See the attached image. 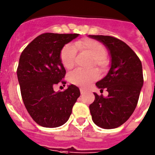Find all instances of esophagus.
I'll return each instance as SVG.
<instances>
[{
	"label": "esophagus",
	"instance_id": "34e87169",
	"mask_svg": "<svg viewBox=\"0 0 155 155\" xmlns=\"http://www.w3.org/2000/svg\"><path fill=\"white\" fill-rule=\"evenodd\" d=\"M80 91H81V94H83L84 93H85V91H85L84 89H83V88H81Z\"/></svg>",
	"mask_w": 155,
	"mask_h": 155
}]
</instances>
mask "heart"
Masks as SVG:
<instances>
[{
  "label": "heart",
  "mask_w": 155,
  "mask_h": 155,
  "mask_svg": "<svg viewBox=\"0 0 155 155\" xmlns=\"http://www.w3.org/2000/svg\"><path fill=\"white\" fill-rule=\"evenodd\" d=\"M74 46L71 44L66 45L61 50L60 54L61 61L67 69H71L74 65L76 50L86 52L93 58L94 65L102 67L104 64V58L106 56V49L101 43L93 39L85 38L75 42ZM98 78V72L95 69L88 71L76 69L68 75V80L73 84L80 87H87L94 81Z\"/></svg>",
  "instance_id": "b5f03b06"
}]
</instances>
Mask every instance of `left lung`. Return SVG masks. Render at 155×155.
Masks as SVG:
<instances>
[{"label":"left lung","mask_w":155,"mask_h":155,"mask_svg":"<svg viewBox=\"0 0 155 155\" xmlns=\"http://www.w3.org/2000/svg\"><path fill=\"white\" fill-rule=\"evenodd\" d=\"M101 42L109 51L110 68L104 78L96 83L97 88L108 92L107 97L94 94L90 104L94 123L104 129L122 125L134 112L144 84L142 64L133 50L117 38L88 35Z\"/></svg>","instance_id":"left-lung-1"}]
</instances>
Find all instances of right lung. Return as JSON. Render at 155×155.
I'll use <instances>...</instances> for the list:
<instances>
[{"mask_svg": "<svg viewBox=\"0 0 155 155\" xmlns=\"http://www.w3.org/2000/svg\"><path fill=\"white\" fill-rule=\"evenodd\" d=\"M78 34L45 33L26 47L20 57L17 70L23 101L31 117L45 127H57L68 120L80 90L74 84L55 92L66 71L61 61L64 46Z\"/></svg>", "mask_w": 155, "mask_h": 155, "instance_id": "right-lung-1", "label": "right lung"}]
</instances>
